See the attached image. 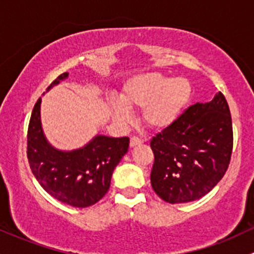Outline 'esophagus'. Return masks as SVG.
<instances>
[{"label": "esophagus", "mask_w": 254, "mask_h": 254, "mask_svg": "<svg viewBox=\"0 0 254 254\" xmlns=\"http://www.w3.org/2000/svg\"><path fill=\"white\" fill-rule=\"evenodd\" d=\"M140 143H141V138H138L137 136H132V137H130V146H131V147L140 145Z\"/></svg>", "instance_id": "1"}]
</instances>
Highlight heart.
Masks as SVG:
<instances>
[{
  "label": "heart",
  "instance_id": "b5f03b06",
  "mask_svg": "<svg viewBox=\"0 0 254 254\" xmlns=\"http://www.w3.org/2000/svg\"><path fill=\"white\" fill-rule=\"evenodd\" d=\"M192 95L188 79H172L159 73H145L125 82L119 101H111L109 108L114 118L127 122L130 109H141V119L149 129L162 130L172 125Z\"/></svg>",
  "mask_w": 254,
  "mask_h": 254
}]
</instances>
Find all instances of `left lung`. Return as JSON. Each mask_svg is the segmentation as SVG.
<instances>
[{"label": "left lung", "mask_w": 254, "mask_h": 254, "mask_svg": "<svg viewBox=\"0 0 254 254\" xmlns=\"http://www.w3.org/2000/svg\"><path fill=\"white\" fill-rule=\"evenodd\" d=\"M151 185L169 203L196 201L221 180L230 164L233 122L225 96L190 106L151 140Z\"/></svg>", "instance_id": "8db88e82"}]
</instances>
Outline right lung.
<instances>
[{"label":"right lung","mask_w":254,"mask_h":254,"mask_svg":"<svg viewBox=\"0 0 254 254\" xmlns=\"http://www.w3.org/2000/svg\"><path fill=\"white\" fill-rule=\"evenodd\" d=\"M63 73L52 85L65 79ZM41 98L36 101L28 127L26 154L31 172L44 190L63 203L85 208L108 192L114 168L129 148V137L98 135L85 147L70 152L51 147L40 122Z\"/></svg>","instance_id":"obj_1"}]
</instances>
